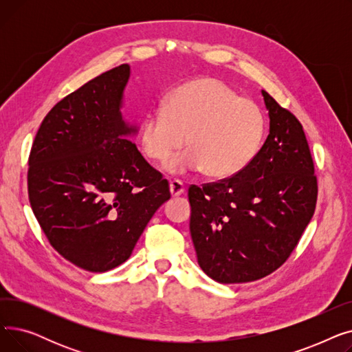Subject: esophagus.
<instances>
[{"instance_id":"esophagus-1","label":"esophagus","mask_w":352,"mask_h":352,"mask_svg":"<svg viewBox=\"0 0 352 352\" xmlns=\"http://www.w3.org/2000/svg\"><path fill=\"white\" fill-rule=\"evenodd\" d=\"M184 184L181 182V181H178V179H173L171 182H170V192H171V195L173 197H178V195H181L182 192H184Z\"/></svg>"}]
</instances>
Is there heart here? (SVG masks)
Returning a JSON list of instances; mask_svg holds the SVG:
<instances>
[{
    "mask_svg": "<svg viewBox=\"0 0 352 352\" xmlns=\"http://www.w3.org/2000/svg\"><path fill=\"white\" fill-rule=\"evenodd\" d=\"M263 134L264 116L254 101L218 78H199L174 89L162 109L146 117L140 144L148 160L165 164L188 142L190 150L166 168L178 174L204 170L221 179L245 168Z\"/></svg>",
    "mask_w": 352,
    "mask_h": 352,
    "instance_id": "obj_1",
    "label": "heart"
}]
</instances>
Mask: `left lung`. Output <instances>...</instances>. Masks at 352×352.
I'll list each match as a JSON object with an SVG mask.
<instances>
[{"label": "left lung", "instance_id": "obj_1", "mask_svg": "<svg viewBox=\"0 0 352 352\" xmlns=\"http://www.w3.org/2000/svg\"><path fill=\"white\" fill-rule=\"evenodd\" d=\"M270 134L238 174L191 186L190 231L198 264L221 284L278 270L316 211L318 184L301 122L267 91Z\"/></svg>", "mask_w": 352, "mask_h": 352}]
</instances>
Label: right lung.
<instances>
[{"label":"right lung","mask_w":352,"mask_h":352,"mask_svg":"<svg viewBox=\"0 0 352 352\" xmlns=\"http://www.w3.org/2000/svg\"><path fill=\"white\" fill-rule=\"evenodd\" d=\"M129 65L121 64L55 104L28 158V198L48 243L89 272L125 263L154 212L171 198L168 181L126 140L121 116Z\"/></svg>","instance_id":"1"}]
</instances>
